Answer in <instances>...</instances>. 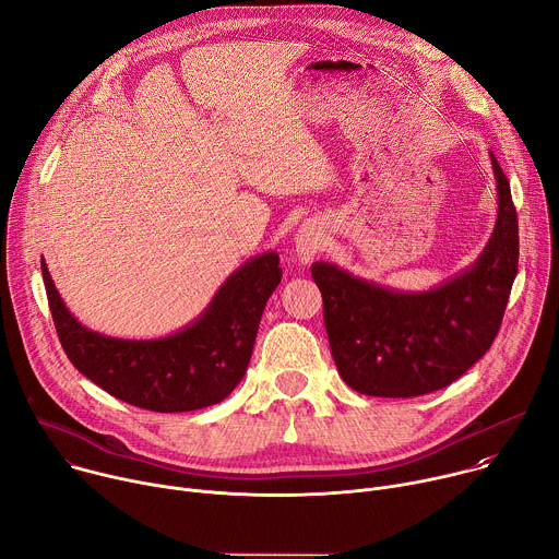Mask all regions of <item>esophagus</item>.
Masks as SVG:
<instances>
[{
    "instance_id": "34e87169",
    "label": "esophagus",
    "mask_w": 559,
    "mask_h": 559,
    "mask_svg": "<svg viewBox=\"0 0 559 559\" xmlns=\"http://www.w3.org/2000/svg\"><path fill=\"white\" fill-rule=\"evenodd\" d=\"M323 229L318 227L316 223H305L298 227L296 236H294V248H296V257L302 263H309L318 252L323 250Z\"/></svg>"
}]
</instances>
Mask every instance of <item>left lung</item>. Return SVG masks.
<instances>
[{"label": "left lung", "instance_id": "8db88e82", "mask_svg": "<svg viewBox=\"0 0 559 559\" xmlns=\"http://www.w3.org/2000/svg\"><path fill=\"white\" fill-rule=\"evenodd\" d=\"M498 218L487 248L429 292H397L318 261L325 328L341 378L365 395L414 397L457 380L498 336L518 274V212L491 152Z\"/></svg>", "mask_w": 559, "mask_h": 559}]
</instances>
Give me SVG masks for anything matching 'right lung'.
<instances>
[{
	"label": "right lung",
	"instance_id": "obj_1",
	"mask_svg": "<svg viewBox=\"0 0 559 559\" xmlns=\"http://www.w3.org/2000/svg\"><path fill=\"white\" fill-rule=\"evenodd\" d=\"M41 276L70 362L128 405L179 414L221 403L243 380L263 309L283 270L276 252L250 259L225 278L197 321L150 341L115 338L84 328L61 300L46 261Z\"/></svg>",
	"mask_w": 559,
	"mask_h": 559
}]
</instances>
